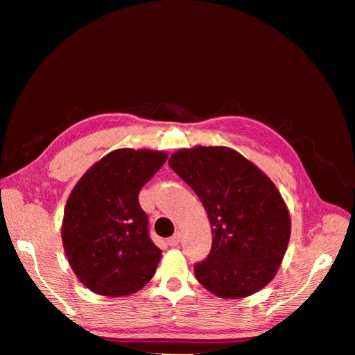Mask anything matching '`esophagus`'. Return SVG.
Listing matches in <instances>:
<instances>
[{"instance_id": "1", "label": "esophagus", "mask_w": 355, "mask_h": 355, "mask_svg": "<svg viewBox=\"0 0 355 355\" xmlns=\"http://www.w3.org/2000/svg\"><path fill=\"white\" fill-rule=\"evenodd\" d=\"M180 237H182V235H180V232H179V231H178V232H175V235H171V237L167 240V244H168V245H171V247L178 245V244L180 243Z\"/></svg>"}]
</instances>
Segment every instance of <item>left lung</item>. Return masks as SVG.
Instances as JSON below:
<instances>
[{"label":"left lung","mask_w":355,"mask_h":355,"mask_svg":"<svg viewBox=\"0 0 355 355\" xmlns=\"http://www.w3.org/2000/svg\"><path fill=\"white\" fill-rule=\"evenodd\" d=\"M168 166L194 189L211 225V250L194 266L197 280L225 299L259 292L275 277L290 239L288 210L272 180L225 146L179 149Z\"/></svg>","instance_id":"1"}]
</instances>
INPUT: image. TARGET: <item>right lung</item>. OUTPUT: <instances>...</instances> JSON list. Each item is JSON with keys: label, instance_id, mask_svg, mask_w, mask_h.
Here are the masks:
<instances>
[{"label": "right lung", "instance_id": "obj_1", "mask_svg": "<svg viewBox=\"0 0 355 355\" xmlns=\"http://www.w3.org/2000/svg\"><path fill=\"white\" fill-rule=\"evenodd\" d=\"M167 154L123 148L93 164L73 187L62 222V241L78 280L92 292L120 297L154 277L161 250L149 239L139 191Z\"/></svg>", "mask_w": 355, "mask_h": 355}]
</instances>
